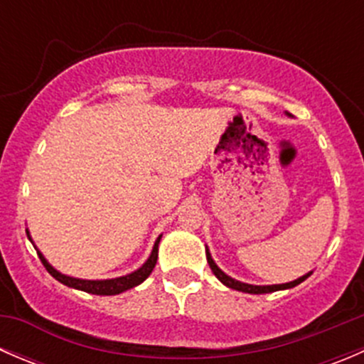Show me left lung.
<instances>
[{
  "instance_id": "8db88e82",
  "label": "left lung",
  "mask_w": 364,
  "mask_h": 364,
  "mask_svg": "<svg viewBox=\"0 0 364 364\" xmlns=\"http://www.w3.org/2000/svg\"><path fill=\"white\" fill-rule=\"evenodd\" d=\"M287 116H291V114L287 112ZM205 257H208V264L209 267H211L213 274H215L216 278H218L220 282H222L225 287L229 289H234V291H240V292H248V294H269V292H277V291H285V289H292L296 287V285H299L301 282L306 280L308 277H310L314 271H310V273L303 274V277H299L297 280H292V282H287V284H274V285H252V284H245V282H240V280H234L232 277H229L227 273H223L222 269H220L218 266H216V262L213 260L211 253H209V248L205 247Z\"/></svg>"
}]
</instances>
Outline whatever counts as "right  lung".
<instances>
[{
	"mask_svg": "<svg viewBox=\"0 0 364 364\" xmlns=\"http://www.w3.org/2000/svg\"><path fill=\"white\" fill-rule=\"evenodd\" d=\"M26 234H28V240L33 243L31 234H29L28 229H26ZM160 240H161V234L156 237V241H155V245H153V250H151V253H149L148 260H146V262L142 264L139 269L132 271V273L124 274V277L107 278V280H84V278H73V277H68V274H63L61 271H58L56 267L50 266L49 260H47L46 257H43V253L35 247V243H33V247L36 248V253H38L40 260H42V264L46 266V269L49 271V273L53 274L58 282H61L63 285H67V287L77 289V291L90 292V294H97V296H116V294H121V292L128 291V289L137 287V285H141L142 282H144L146 278L151 274L153 267H155V264H156V259H159Z\"/></svg>",
	"mask_w": 364,
	"mask_h": 364,
	"instance_id": "right-lung-1",
	"label": "right lung"
}]
</instances>
